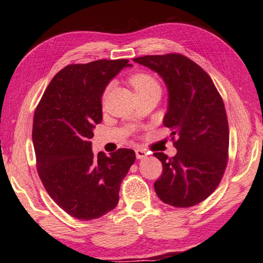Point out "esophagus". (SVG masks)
<instances>
[{
  "label": "esophagus",
  "instance_id": "esophagus-1",
  "mask_svg": "<svg viewBox=\"0 0 263 263\" xmlns=\"http://www.w3.org/2000/svg\"><path fill=\"white\" fill-rule=\"evenodd\" d=\"M136 154H137V158H138L139 160H141V159H145V158L147 157V152H146V151H144V150H141V149L136 150Z\"/></svg>",
  "mask_w": 263,
  "mask_h": 263
}]
</instances>
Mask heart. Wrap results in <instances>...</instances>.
Wrapping results in <instances>:
<instances>
[{
    "mask_svg": "<svg viewBox=\"0 0 263 263\" xmlns=\"http://www.w3.org/2000/svg\"><path fill=\"white\" fill-rule=\"evenodd\" d=\"M130 82L136 91L137 96L149 93H161V87L158 81L145 73H139L130 79Z\"/></svg>",
    "mask_w": 263,
    "mask_h": 263,
    "instance_id": "b5f03b06",
    "label": "heart"
}]
</instances>
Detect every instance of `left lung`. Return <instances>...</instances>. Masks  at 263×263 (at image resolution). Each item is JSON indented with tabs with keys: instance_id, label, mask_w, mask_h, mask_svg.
Here are the masks:
<instances>
[{
	"instance_id": "obj_1",
	"label": "left lung",
	"mask_w": 263,
	"mask_h": 263,
	"mask_svg": "<svg viewBox=\"0 0 263 263\" xmlns=\"http://www.w3.org/2000/svg\"><path fill=\"white\" fill-rule=\"evenodd\" d=\"M133 61L162 78L167 89L163 124L177 137L176 156L154 153L163 165L154 190L166 204L196 205L215 190L227 166L229 127L223 101L206 72L186 57L171 53Z\"/></svg>"
}]
</instances>
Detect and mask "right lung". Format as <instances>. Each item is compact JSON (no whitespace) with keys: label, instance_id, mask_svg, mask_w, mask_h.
I'll return each instance as SVG.
<instances>
[{"label":"right lung","instance_id":"1","mask_svg":"<svg viewBox=\"0 0 263 263\" xmlns=\"http://www.w3.org/2000/svg\"><path fill=\"white\" fill-rule=\"evenodd\" d=\"M129 60L65 66L52 79L33 119L32 141L40 179L71 217L92 220L117 206L120 185L136 161L131 149L94 156L90 139L102 121L101 98Z\"/></svg>","mask_w":263,"mask_h":263}]
</instances>
